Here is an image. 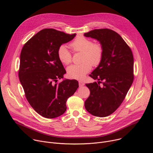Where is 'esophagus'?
I'll list each match as a JSON object with an SVG mask.
<instances>
[{"mask_svg":"<svg viewBox=\"0 0 153 153\" xmlns=\"http://www.w3.org/2000/svg\"><path fill=\"white\" fill-rule=\"evenodd\" d=\"M79 86H80V87H82V86H83L85 85V83H84V82H83L82 81L80 80V81L79 82Z\"/></svg>","mask_w":153,"mask_h":153,"instance_id":"esophagus-1","label":"esophagus"}]
</instances>
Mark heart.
<instances>
[{
	"label": "heart",
	"mask_w": 153,
	"mask_h": 153,
	"mask_svg": "<svg viewBox=\"0 0 153 153\" xmlns=\"http://www.w3.org/2000/svg\"><path fill=\"white\" fill-rule=\"evenodd\" d=\"M70 47L74 52L82 53V63L79 65H72L67 68V74L71 79H82L90 71L92 65L98 66L103 59L104 48L100 42H93L91 39L78 36L70 43ZM57 56L63 65H68L72 61L71 53L64 45L58 48Z\"/></svg>",
	"instance_id": "1"
}]
</instances>
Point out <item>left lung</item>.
<instances>
[{"label":"left lung","mask_w":153,"mask_h":153,"mask_svg":"<svg viewBox=\"0 0 153 153\" xmlns=\"http://www.w3.org/2000/svg\"><path fill=\"white\" fill-rule=\"evenodd\" d=\"M84 36L97 39L104 48L101 63L90 74L98 83L86 84L90 95L85 107L94 116L106 117L119 107L133 82V53L122 37L112 30H94Z\"/></svg>","instance_id":"left-lung-1"}]
</instances>
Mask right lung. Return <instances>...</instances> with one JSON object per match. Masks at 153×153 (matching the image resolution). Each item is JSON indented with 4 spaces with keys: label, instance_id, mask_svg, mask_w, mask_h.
Listing matches in <instances>:
<instances>
[{
    "label": "right lung",
    "instance_id": "right-lung-1",
    "mask_svg": "<svg viewBox=\"0 0 153 153\" xmlns=\"http://www.w3.org/2000/svg\"><path fill=\"white\" fill-rule=\"evenodd\" d=\"M76 35L53 28L43 29L26 42L22 49L19 80L28 102L43 117L53 119L63 114L67 110L68 99L79 87L76 80L57 82L66 73L58 58L57 49Z\"/></svg>",
    "mask_w": 153,
    "mask_h": 153
}]
</instances>
